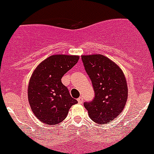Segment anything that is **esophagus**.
Here are the masks:
<instances>
[{"mask_svg": "<svg viewBox=\"0 0 154 154\" xmlns=\"http://www.w3.org/2000/svg\"><path fill=\"white\" fill-rule=\"evenodd\" d=\"M77 101H78V103H83V101H84L83 97H80L79 98L77 99Z\"/></svg>", "mask_w": 154, "mask_h": 154, "instance_id": "esophagus-1", "label": "esophagus"}]
</instances>
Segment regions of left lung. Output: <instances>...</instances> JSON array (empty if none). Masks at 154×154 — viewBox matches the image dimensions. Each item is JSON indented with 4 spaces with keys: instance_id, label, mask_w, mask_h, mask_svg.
Instances as JSON below:
<instances>
[{
    "instance_id": "obj_1",
    "label": "left lung",
    "mask_w": 154,
    "mask_h": 154,
    "mask_svg": "<svg viewBox=\"0 0 154 154\" xmlns=\"http://www.w3.org/2000/svg\"><path fill=\"white\" fill-rule=\"evenodd\" d=\"M81 58L95 92L93 100L84 106L92 121L106 124L126 106L128 96L126 77L120 67L103 54L82 55Z\"/></svg>"
}]
</instances>
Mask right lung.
Here are the masks:
<instances>
[{
	"mask_svg": "<svg viewBox=\"0 0 154 154\" xmlns=\"http://www.w3.org/2000/svg\"><path fill=\"white\" fill-rule=\"evenodd\" d=\"M79 60L77 55L54 54L43 60L30 78L27 97L34 115L45 124L62 122L77 100L72 98L62 77Z\"/></svg>",
	"mask_w": 154,
	"mask_h": 154,
	"instance_id": "add662e5",
	"label": "right lung"
}]
</instances>
